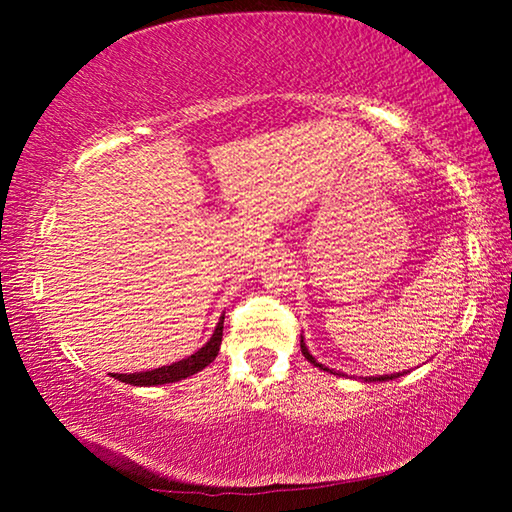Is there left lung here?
Segmentation results:
<instances>
[{
  "mask_svg": "<svg viewBox=\"0 0 512 512\" xmlns=\"http://www.w3.org/2000/svg\"><path fill=\"white\" fill-rule=\"evenodd\" d=\"M300 350H302V354H305V359H307L309 363H314V366H318L320 370H329V368H325V366H323V363H318L314 357H311L309 350H307V345H305V341H302V339H300ZM397 375H400V372H397ZM397 375H386V377H368L366 381H386V379H395Z\"/></svg>",
  "mask_w": 512,
  "mask_h": 512,
  "instance_id": "8db88e82",
  "label": "left lung"
}]
</instances>
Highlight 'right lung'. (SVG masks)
I'll use <instances>...</instances> for the list:
<instances>
[{
	"mask_svg": "<svg viewBox=\"0 0 512 512\" xmlns=\"http://www.w3.org/2000/svg\"><path fill=\"white\" fill-rule=\"evenodd\" d=\"M221 339H223V318L216 325L212 339L207 341L201 350L194 352L192 357H187L178 363H171V366H162L155 370H146V372H133V375H112L124 384H133V386H162V384H173V381H180L194 372L203 370L205 366L216 359L221 348Z\"/></svg>",
	"mask_w": 512,
	"mask_h": 512,
	"instance_id": "obj_1",
	"label": "right lung"
}]
</instances>
